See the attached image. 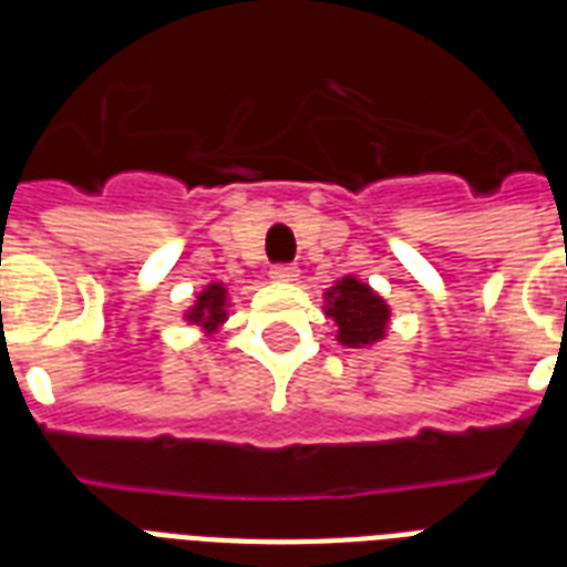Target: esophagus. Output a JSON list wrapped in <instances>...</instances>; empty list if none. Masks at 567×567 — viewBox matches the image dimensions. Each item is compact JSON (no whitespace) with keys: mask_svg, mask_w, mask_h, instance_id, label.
<instances>
[{"mask_svg":"<svg viewBox=\"0 0 567 567\" xmlns=\"http://www.w3.org/2000/svg\"><path fill=\"white\" fill-rule=\"evenodd\" d=\"M300 276V270L293 265H274L270 267V279H276V282H293Z\"/></svg>","mask_w":567,"mask_h":567,"instance_id":"esophagus-1","label":"esophagus"}]
</instances>
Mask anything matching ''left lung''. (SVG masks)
I'll use <instances>...</instances> for the list:
<instances>
[{"label":"left lung","instance_id":"obj_1","mask_svg":"<svg viewBox=\"0 0 567 567\" xmlns=\"http://www.w3.org/2000/svg\"><path fill=\"white\" fill-rule=\"evenodd\" d=\"M332 291L336 293H332L329 315L336 318L338 329H341L338 332L341 344L362 347L382 338L388 323V306L379 300L368 285L355 282V279H344Z\"/></svg>","mask_w":567,"mask_h":567}]
</instances>
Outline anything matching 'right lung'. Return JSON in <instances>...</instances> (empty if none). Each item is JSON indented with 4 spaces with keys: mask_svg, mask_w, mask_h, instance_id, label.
I'll return each instance as SVG.
<instances>
[{
    "mask_svg": "<svg viewBox=\"0 0 567 567\" xmlns=\"http://www.w3.org/2000/svg\"><path fill=\"white\" fill-rule=\"evenodd\" d=\"M190 320L194 323H203V327H217L223 320V288L220 285H208V291L196 300V309L190 311Z\"/></svg>",
    "mask_w": 567,
    "mask_h": 567,
    "instance_id": "1",
    "label": "right lung"
}]
</instances>
